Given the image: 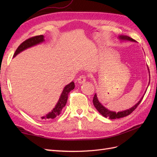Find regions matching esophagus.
<instances>
[{"label": "esophagus", "instance_id": "obj_1", "mask_svg": "<svg viewBox=\"0 0 157 157\" xmlns=\"http://www.w3.org/2000/svg\"><path fill=\"white\" fill-rule=\"evenodd\" d=\"M86 81V76L84 75H82L78 78V82L79 84H83Z\"/></svg>", "mask_w": 157, "mask_h": 157}]
</instances>
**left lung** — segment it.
Returning a JSON list of instances; mask_svg holds the SVG:
<instances>
[{"mask_svg":"<svg viewBox=\"0 0 157 157\" xmlns=\"http://www.w3.org/2000/svg\"><path fill=\"white\" fill-rule=\"evenodd\" d=\"M119 38L120 40H129V41H132V42H136L135 40L129 37V36H122V35L119 36ZM148 72L150 73L148 67ZM149 84H150V82H149ZM143 97H144V96H143L142 98L140 100L137 104H136L134 106H133L132 108H130L129 109H128V110H125V111H123L117 112V113H116L115 111H109V110L105 108V106L98 101V98H97V95H96V94H95L94 98H93V104H94L95 108L97 109V111L100 113H101L102 116H104L105 117H108L109 119H119L121 117H126V116L129 115V114H131V113L134 111L136 108H137V106L140 105V103L141 102Z\"/></svg>","mask_w":157,"mask_h":157,"instance_id":"obj_1","label":"left lung"}]
</instances>
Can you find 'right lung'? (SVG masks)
<instances>
[{
    "instance_id": "add662e5",
    "label": "right lung",
    "mask_w": 157,
    "mask_h": 157,
    "mask_svg": "<svg viewBox=\"0 0 157 157\" xmlns=\"http://www.w3.org/2000/svg\"><path fill=\"white\" fill-rule=\"evenodd\" d=\"M44 41V36L43 35L36 36H34V37L27 39L24 42H23L21 44L18 46V48H17L16 51L15 52L14 55H13V57H15L16 55H17L19 53L22 52L23 51H24V50L27 49L28 48H30L32 46H34L36 44H38L40 43H42ZM74 88H75V84L73 82H71L70 84L67 85L64 88V89H63V90L61 94V96H60L59 101L57 103H56V106H55V108L52 110L51 112L48 113L47 115H46L45 116L41 117L42 119H54L56 117H57L61 114L62 109L65 106L67 101L69 93L70 92V91H71L72 90L74 89Z\"/></svg>"
}]
</instances>
